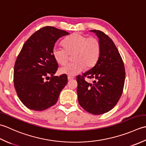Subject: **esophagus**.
<instances>
[{"label":"esophagus","instance_id":"obj_1","mask_svg":"<svg viewBox=\"0 0 146 146\" xmlns=\"http://www.w3.org/2000/svg\"><path fill=\"white\" fill-rule=\"evenodd\" d=\"M74 79V77H72V76H68V80L69 81H70V80H72Z\"/></svg>","mask_w":146,"mask_h":146}]
</instances>
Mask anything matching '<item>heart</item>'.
I'll use <instances>...</instances> for the list:
<instances>
[{
    "label": "heart",
    "instance_id": "heart-1",
    "mask_svg": "<svg viewBox=\"0 0 146 146\" xmlns=\"http://www.w3.org/2000/svg\"><path fill=\"white\" fill-rule=\"evenodd\" d=\"M64 48L55 46L52 55L59 65H64L72 55V63L60 69V72L69 76H76L84 69L94 66L100 58L101 44L95 38H88L80 33H74L62 42Z\"/></svg>",
    "mask_w": 146,
    "mask_h": 146
}]
</instances>
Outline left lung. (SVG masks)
<instances>
[{"mask_svg":"<svg viewBox=\"0 0 146 146\" xmlns=\"http://www.w3.org/2000/svg\"><path fill=\"white\" fill-rule=\"evenodd\" d=\"M90 31L99 38L101 53L92 69L77 77V93L80 106L98 115L109 111L117 105L123 92L125 72L122 58L111 38L100 30ZM85 76L94 78L93 84L86 82Z\"/></svg>","mask_w":146,"mask_h":146,"instance_id":"8db88e82","label":"left lung"}]
</instances>
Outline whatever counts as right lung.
Wrapping results in <instances>:
<instances>
[{
	"instance_id": "right-lung-1",
	"label": "right lung",
	"mask_w": 146,
	"mask_h": 146,
	"mask_svg": "<svg viewBox=\"0 0 146 146\" xmlns=\"http://www.w3.org/2000/svg\"><path fill=\"white\" fill-rule=\"evenodd\" d=\"M69 33L45 26L33 34L23 44L15 62L14 84L24 105L35 111L53 106L67 83L66 74L53 76L58 69L52 50L58 38ZM50 78V81H46Z\"/></svg>"
}]
</instances>
